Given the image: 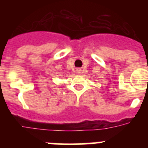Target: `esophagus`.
Wrapping results in <instances>:
<instances>
[{
  "instance_id": "esophagus-1",
  "label": "esophagus",
  "mask_w": 148,
  "mask_h": 148,
  "mask_svg": "<svg viewBox=\"0 0 148 148\" xmlns=\"http://www.w3.org/2000/svg\"><path fill=\"white\" fill-rule=\"evenodd\" d=\"M77 73H78V74H80V73H81V70H77Z\"/></svg>"
}]
</instances>
